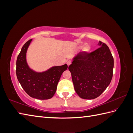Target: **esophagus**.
Segmentation results:
<instances>
[{"instance_id": "obj_1", "label": "esophagus", "mask_w": 133, "mask_h": 133, "mask_svg": "<svg viewBox=\"0 0 133 133\" xmlns=\"http://www.w3.org/2000/svg\"><path fill=\"white\" fill-rule=\"evenodd\" d=\"M71 64V60H67V61H66V64L68 65V66L70 65Z\"/></svg>"}]
</instances>
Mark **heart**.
<instances>
[{
  "label": "heart",
  "instance_id": "heart-1",
  "mask_svg": "<svg viewBox=\"0 0 133 133\" xmlns=\"http://www.w3.org/2000/svg\"><path fill=\"white\" fill-rule=\"evenodd\" d=\"M89 50H90V48L88 46H86V47H85V48H84V50L86 51H89Z\"/></svg>",
  "mask_w": 133,
  "mask_h": 133
}]
</instances>
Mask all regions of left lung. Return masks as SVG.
Returning <instances> with one entry per match:
<instances>
[{
  "instance_id": "obj_1",
  "label": "left lung",
  "mask_w": 133,
  "mask_h": 133,
  "mask_svg": "<svg viewBox=\"0 0 133 133\" xmlns=\"http://www.w3.org/2000/svg\"><path fill=\"white\" fill-rule=\"evenodd\" d=\"M87 53H79L69 66L74 89L80 98L93 99L98 97L109 85L113 74L114 59L105 43Z\"/></svg>"
}]
</instances>
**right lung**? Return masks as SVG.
Wrapping results in <instances>:
<instances>
[{"label": "right lung", "mask_w": 133, "mask_h": 133, "mask_svg": "<svg viewBox=\"0 0 133 133\" xmlns=\"http://www.w3.org/2000/svg\"><path fill=\"white\" fill-rule=\"evenodd\" d=\"M31 40L24 44L18 56L16 74L23 89L30 96L41 100L49 99L55 94L60 78L68 65L52 67L43 73L31 70L26 62V53Z\"/></svg>", "instance_id": "1"}]
</instances>
